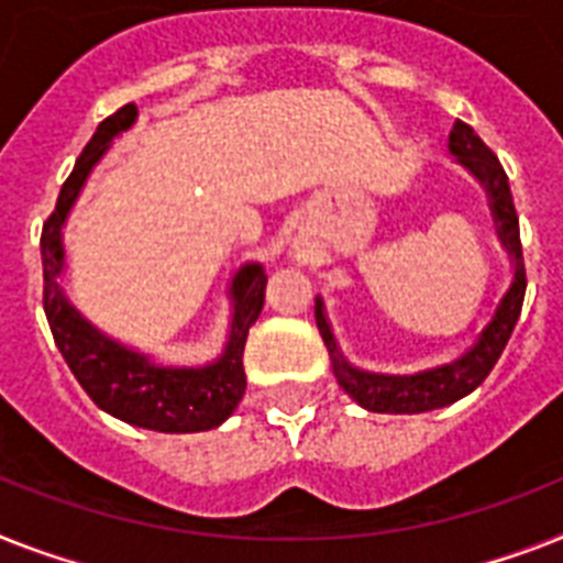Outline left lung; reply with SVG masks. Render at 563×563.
Instances as JSON below:
<instances>
[{"label":"left lung","instance_id":"left-lung-1","mask_svg":"<svg viewBox=\"0 0 563 563\" xmlns=\"http://www.w3.org/2000/svg\"><path fill=\"white\" fill-rule=\"evenodd\" d=\"M449 152L481 184L486 198H489L495 232H498L500 247L506 250L509 264H512V282L500 296L498 308H495L489 322L483 324V331L477 333L475 342L457 360L443 362L438 368L417 371V374H376V371L351 365L345 354L339 351V342L333 336L328 313H324L322 296H316V328H319L324 345H328L339 388L354 402H360L362 408L376 411V415H422V411L452 406V402L475 391L477 385L489 376V371L495 368V362L500 360L506 342L515 331V322L521 316L523 292H527V271H523L521 230H518V216H515L512 192H509L504 166H500L498 157L492 155V148L477 137L475 129L463 123V120L452 125Z\"/></svg>","mask_w":563,"mask_h":563}]
</instances>
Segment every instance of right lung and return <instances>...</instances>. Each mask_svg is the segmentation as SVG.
<instances>
[{
    "instance_id": "add662e5",
    "label": "right lung",
    "mask_w": 563,
    "mask_h": 563,
    "mask_svg": "<svg viewBox=\"0 0 563 563\" xmlns=\"http://www.w3.org/2000/svg\"><path fill=\"white\" fill-rule=\"evenodd\" d=\"M137 120V106L129 103L97 125L95 137L77 157L74 172L59 189L57 209L42 227V305L59 354L68 362L77 383L103 408L106 415L137 429L189 434L221 426L239 408L244 376V342L264 308L267 273L258 262L241 264L230 285V333L224 351L207 365H161L148 354L106 336L74 308L63 290L65 247L63 227L80 198L88 175L111 148L114 137L129 132Z\"/></svg>"
}]
</instances>
